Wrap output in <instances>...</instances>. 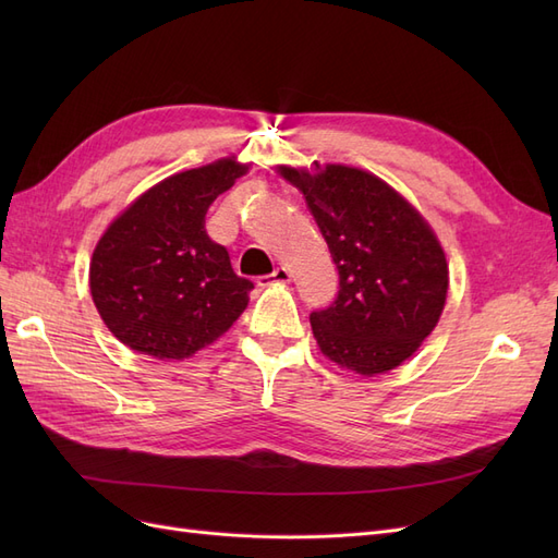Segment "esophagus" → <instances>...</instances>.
Returning a JSON list of instances; mask_svg holds the SVG:
<instances>
[{"label":"esophagus","mask_w":558,"mask_h":558,"mask_svg":"<svg viewBox=\"0 0 558 558\" xmlns=\"http://www.w3.org/2000/svg\"><path fill=\"white\" fill-rule=\"evenodd\" d=\"M286 281H291V272L286 267H277L272 275H263L258 279V286H272V283H286Z\"/></svg>","instance_id":"34e87169"}]
</instances>
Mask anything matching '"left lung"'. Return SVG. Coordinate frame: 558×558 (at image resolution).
Listing matches in <instances>:
<instances>
[{"mask_svg":"<svg viewBox=\"0 0 558 558\" xmlns=\"http://www.w3.org/2000/svg\"><path fill=\"white\" fill-rule=\"evenodd\" d=\"M277 172L305 195L340 272L332 305L310 314L320 351L363 377L398 367L437 326L449 289L445 251L426 218L359 167Z\"/></svg>","mask_w":558,"mask_h":558,"instance_id":"8db88e82","label":"left lung"}]
</instances>
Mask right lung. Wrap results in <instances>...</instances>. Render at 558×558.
<instances>
[{"instance_id":"obj_1","label":"right lung","mask_w":558,"mask_h":558,"mask_svg":"<svg viewBox=\"0 0 558 558\" xmlns=\"http://www.w3.org/2000/svg\"><path fill=\"white\" fill-rule=\"evenodd\" d=\"M248 172L234 158L167 177L99 238L90 293L125 347L183 361L218 340L248 305L253 283L234 275L205 228L211 202Z\"/></svg>"}]
</instances>
